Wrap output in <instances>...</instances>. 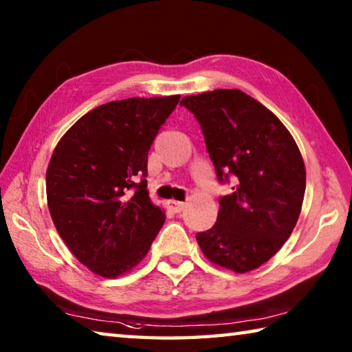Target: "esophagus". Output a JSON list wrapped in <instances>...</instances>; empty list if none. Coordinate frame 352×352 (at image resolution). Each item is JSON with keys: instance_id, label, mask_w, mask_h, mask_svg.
<instances>
[{"instance_id": "obj_1", "label": "esophagus", "mask_w": 352, "mask_h": 352, "mask_svg": "<svg viewBox=\"0 0 352 352\" xmlns=\"http://www.w3.org/2000/svg\"><path fill=\"white\" fill-rule=\"evenodd\" d=\"M168 206H169L170 211L182 212L184 210V206H186V204H184V201H178V200H169Z\"/></svg>"}]
</instances>
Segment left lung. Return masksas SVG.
Masks as SVG:
<instances>
[{"instance_id": "left-lung-1", "label": "left lung", "mask_w": 352, "mask_h": 352, "mask_svg": "<svg viewBox=\"0 0 352 352\" xmlns=\"http://www.w3.org/2000/svg\"><path fill=\"white\" fill-rule=\"evenodd\" d=\"M197 119L220 183L217 222L197 233L216 265L245 273L265 264L294 231L306 190L295 140L273 113L241 90H214L182 99Z\"/></svg>"}]
</instances>
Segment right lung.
I'll return each instance as SVG.
<instances>
[{"instance_id":"add662e5","label":"right lung","mask_w":352,"mask_h":352,"mask_svg":"<svg viewBox=\"0 0 352 352\" xmlns=\"http://www.w3.org/2000/svg\"><path fill=\"white\" fill-rule=\"evenodd\" d=\"M178 100L175 94L99 105L52 152L46 170L52 222L71 253L99 276L132 270L164 223L147 192V155Z\"/></svg>"}]
</instances>
